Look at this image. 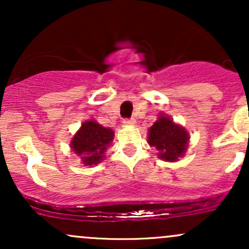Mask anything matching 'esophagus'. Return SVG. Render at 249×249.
<instances>
[{"label": "esophagus", "instance_id": "34e87169", "mask_svg": "<svg viewBox=\"0 0 249 249\" xmlns=\"http://www.w3.org/2000/svg\"><path fill=\"white\" fill-rule=\"evenodd\" d=\"M124 125H126V126H128V125H133L134 124V119L133 118H130V119H124Z\"/></svg>", "mask_w": 249, "mask_h": 249}]
</instances>
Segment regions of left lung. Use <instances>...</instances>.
Here are the masks:
<instances>
[{
	"instance_id": "left-lung-1",
	"label": "left lung",
	"mask_w": 249,
	"mask_h": 249,
	"mask_svg": "<svg viewBox=\"0 0 249 249\" xmlns=\"http://www.w3.org/2000/svg\"><path fill=\"white\" fill-rule=\"evenodd\" d=\"M147 139L150 146L159 151V158L166 161H177L186 152L190 136L185 127L160 113L158 121L148 128Z\"/></svg>"
}]
</instances>
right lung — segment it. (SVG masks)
Returning <instances> with one entry per match:
<instances>
[{
  "instance_id": "1",
  "label": "right lung",
  "mask_w": 249,
  "mask_h": 249,
  "mask_svg": "<svg viewBox=\"0 0 249 249\" xmlns=\"http://www.w3.org/2000/svg\"><path fill=\"white\" fill-rule=\"evenodd\" d=\"M113 132L111 128L102 126L96 121L84 122L71 141L70 147L81 157L83 164L92 166L101 162L104 158V152L111 145Z\"/></svg>"
}]
</instances>
